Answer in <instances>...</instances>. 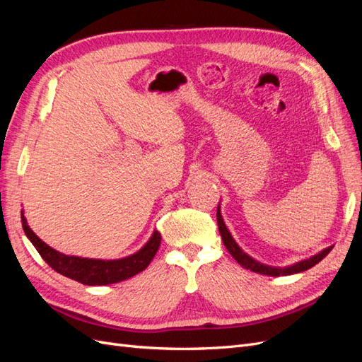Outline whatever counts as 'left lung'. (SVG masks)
Returning <instances> with one entry per match:
<instances>
[{
	"label": "left lung",
	"instance_id": "1",
	"mask_svg": "<svg viewBox=\"0 0 362 362\" xmlns=\"http://www.w3.org/2000/svg\"><path fill=\"white\" fill-rule=\"evenodd\" d=\"M217 225H218V233H221V235H222L225 247L229 250V254L233 255V258L238 262V264L245 267V269H247V270H252L255 273H261V275H267V276H287V275H293V273L308 270L313 266H315L317 262H320L334 247V246L326 247L322 252H319L317 255H314L308 259L296 262V264H293V266L272 267V266H267V264H262V262L249 257L246 252L235 243V240L233 238L231 233L228 231V228H226L223 218H222V214H221V208H218V206H217Z\"/></svg>",
	"mask_w": 362,
	"mask_h": 362
}]
</instances>
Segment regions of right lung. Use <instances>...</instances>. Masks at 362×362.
Returning a JSON list of instances; mask_svg holds the SVG:
<instances>
[{"label":"right lung","instance_id":"1","mask_svg":"<svg viewBox=\"0 0 362 362\" xmlns=\"http://www.w3.org/2000/svg\"><path fill=\"white\" fill-rule=\"evenodd\" d=\"M21 221H23L25 235L33 246L36 247L40 257L45 259V262H48V266L60 273V275L78 281L84 284V286H108V284H116L137 275V273L149 266L161 242V234L154 231L148 240V243L129 257L119 259L81 258L64 255L62 252L48 246L45 242H42L28 226L24 211H21Z\"/></svg>","mask_w":362,"mask_h":362}]
</instances>
